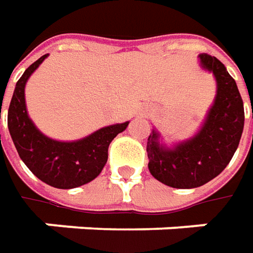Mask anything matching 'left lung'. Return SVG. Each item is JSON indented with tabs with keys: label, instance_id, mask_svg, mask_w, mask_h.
<instances>
[{
	"label": "left lung",
	"instance_id": "left-lung-1",
	"mask_svg": "<svg viewBox=\"0 0 253 253\" xmlns=\"http://www.w3.org/2000/svg\"><path fill=\"white\" fill-rule=\"evenodd\" d=\"M199 57L201 67L217 82V95L203 126L173 148L161 143L159 132L153 129L146 145L151 174L174 189H194L217 177L232 159L244 131V102L235 80L217 57Z\"/></svg>",
	"mask_w": 253,
	"mask_h": 253
}]
</instances>
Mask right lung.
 Listing matches in <instances>:
<instances>
[{
  "label": "right lung",
  "mask_w": 253,
  "mask_h": 253,
  "mask_svg": "<svg viewBox=\"0 0 253 253\" xmlns=\"http://www.w3.org/2000/svg\"><path fill=\"white\" fill-rule=\"evenodd\" d=\"M47 56L43 54L31 64L15 85L8 108V129L19 158L38 179L56 189H76L101 173L108 159L110 143L126 129L129 122L104 126L73 142L56 141L43 135L28 115L25 85Z\"/></svg>",
  "instance_id": "right-lung-1"
}]
</instances>
